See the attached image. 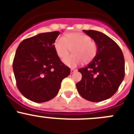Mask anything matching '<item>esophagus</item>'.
Returning a JSON list of instances; mask_svg holds the SVG:
<instances>
[{
	"instance_id": "obj_1",
	"label": "esophagus",
	"mask_w": 134,
	"mask_h": 134,
	"mask_svg": "<svg viewBox=\"0 0 134 134\" xmlns=\"http://www.w3.org/2000/svg\"><path fill=\"white\" fill-rule=\"evenodd\" d=\"M75 71H76L75 69H71V73H73Z\"/></svg>"
}]
</instances>
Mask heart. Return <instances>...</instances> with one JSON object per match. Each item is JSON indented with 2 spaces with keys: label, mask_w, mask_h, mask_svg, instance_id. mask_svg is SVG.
Here are the masks:
<instances>
[{
  "label": "heart",
  "mask_w": 134,
  "mask_h": 134,
  "mask_svg": "<svg viewBox=\"0 0 134 134\" xmlns=\"http://www.w3.org/2000/svg\"><path fill=\"white\" fill-rule=\"evenodd\" d=\"M71 56L63 59L64 64L70 67H75L81 63H89L96 56L97 47L91 41V38L81 32L68 33L64 37H59L54 43V49L57 55L63 59L69 54L71 49H73Z\"/></svg>",
  "instance_id": "obj_1"
}]
</instances>
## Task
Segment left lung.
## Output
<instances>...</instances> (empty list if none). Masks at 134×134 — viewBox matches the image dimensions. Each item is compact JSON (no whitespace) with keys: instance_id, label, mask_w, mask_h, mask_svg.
Listing matches in <instances>:
<instances>
[{"instance_id":"left-lung-1","label":"left lung","mask_w":134,"mask_h":134,"mask_svg":"<svg viewBox=\"0 0 134 134\" xmlns=\"http://www.w3.org/2000/svg\"><path fill=\"white\" fill-rule=\"evenodd\" d=\"M83 32L93 39L97 52L87 66L78 70L82 79L76 87L85 99L102 102L114 96L124 80V55L118 44L103 32L93 30Z\"/></svg>"}]
</instances>
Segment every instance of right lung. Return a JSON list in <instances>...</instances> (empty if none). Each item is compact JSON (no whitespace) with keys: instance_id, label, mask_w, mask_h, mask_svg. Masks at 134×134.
Wrapping results in <instances>:
<instances>
[{"instance_id":"obj_1","label":"right lung","mask_w":134,"mask_h":134,"mask_svg":"<svg viewBox=\"0 0 134 134\" xmlns=\"http://www.w3.org/2000/svg\"><path fill=\"white\" fill-rule=\"evenodd\" d=\"M59 31L43 32L23 41L18 47L13 68L16 85L26 98L36 103L52 99L70 74L54 49Z\"/></svg>"}]
</instances>
